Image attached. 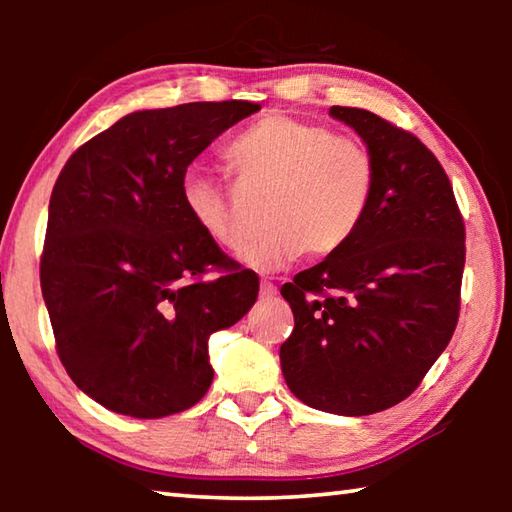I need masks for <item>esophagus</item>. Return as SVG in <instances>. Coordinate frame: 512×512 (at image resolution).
<instances>
[{
  "instance_id": "obj_1",
  "label": "esophagus",
  "mask_w": 512,
  "mask_h": 512,
  "mask_svg": "<svg viewBox=\"0 0 512 512\" xmlns=\"http://www.w3.org/2000/svg\"><path fill=\"white\" fill-rule=\"evenodd\" d=\"M259 296L273 298V296H277V287L271 280H262V284H259Z\"/></svg>"
}]
</instances>
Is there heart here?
<instances>
[{
  "label": "heart",
  "instance_id": "obj_1",
  "mask_svg": "<svg viewBox=\"0 0 512 512\" xmlns=\"http://www.w3.org/2000/svg\"><path fill=\"white\" fill-rule=\"evenodd\" d=\"M225 162L244 194L268 196V230L241 255L259 271H275L302 253H339L361 228L377 189V162L366 144L282 112L248 126ZM180 196L207 239L235 255L246 248L250 225L237 187L187 171Z\"/></svg>",
  "mask_w": 512,
  "mask_h": 512
}]
</instances>
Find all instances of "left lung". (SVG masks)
Instances as JSON below:
<instances>
[{"mask_svg":"<svg viewBox=\"0 0 512 512\" xmlns=\"http://www.w3.org/2000/svg\"><path fill=\"white\" fill-rule=\"evenodd\" d=\"M329 115L375 155L377 189L348 244L282 287L296 325L280 363L311 409L370 415L406 400L452 339L465 223L443 164L413 133L361 108Z\"/></svg>","mask_w":512,"mask_h":512,"instance_id":"1","label":"left lung"}]
</instances>
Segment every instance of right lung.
I'll list each match as a JSON object with an SVG mask.
<instances>
[{
    "instance_id": "right-lung-1",
    "label": "right lung",
    "mask_w": 512,
    "mask_h": 512,
    "mask_svg": "<svg viewBox=\"0 0 512 512\" xmlns=\"http://www.w3.org/2000/svg\"><path fill=\"white\" fill-rule=\"evenodd\" d=\"M257 110L196 101L131 112L60 171L42 298L67 375L110 411L151 420L194 406L214 377L210 336L255 305V275L198 230L180 183L216 137Z\"/></svg>"
}]
</instances>
